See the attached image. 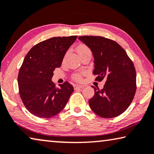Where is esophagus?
<instances>
[{"label": "esophagus", "instance_id": "esophagus-1", "mask_svg": "<svg viewBox=\"0 0 154 154\" xmlns=\"http://www.w3.org/2000/svg\"><path fill=\"white\" fill-rule=\"evenodd\" d=\"M82 88H83V86L81 85H74V89L75 90H79V89H81Z\"/></svg>", "mask_w": 154, "mask_h": 154}]
</instances>
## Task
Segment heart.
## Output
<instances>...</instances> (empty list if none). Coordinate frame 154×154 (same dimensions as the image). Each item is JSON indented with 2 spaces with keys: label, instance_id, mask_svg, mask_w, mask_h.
Returning <instances> with one entry per match:
<instances>
[{
  "label": "heart",
  "instance_id": "b5f03b06",
  "mask_svg": "<svg viewBox=\"0 0 154 154\" xmlns=\"http://www.w3.org/2000/svg\"><path fill=\"white\" fill-rule=\"evenodd\" d=\"M90 51V49L89 48L88 46L85 44H80V45L77 47V52L79 53V55H81L83 53H86V52H89ZM82 73H75V74L73 75V79L76 81H81L82 79Z\"/></svg>",
  "mask_w": 154,
  "mask_h": 154
}]
</instances>
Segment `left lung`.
<instances>
[{
	"label": "left lung",
	"instance_id": "1",
	"mask_svg": "<svg viewBox=\"0 0 154 154\" xmlns=\"http://www.w3.org/2000/svg\"><path fill=\"white\" fill-rule=\"evenodd\" d=\"M79 39L92 51L96 81L106 80L102 90L92 86L94 95L89 100L91 109L101 117H117L128 108L134 98V64L124 48L112 39L100 36H81Z\"/></svg>",
	"mask_w": 154,
	"mask_h": 154
}]
</instances>
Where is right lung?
I'll use <instances>...</instances> for the list:
<instances>
[{
	"label": "right lung",
	"mask_w": 154,
	"mask_h": 154,
	"mask_svg": "<svg viewBox=\"0 0 154 154\" xmlns=\"http://www.w3.org/2000/svg\"><path fill=\"white\" fill-rule=\"evenodd\" d=\"M77 36L57 37L35 45L26 55L18 75L20 97L31 114L50 118L63 110L73 92L68 82L56 88L51 81Z\"/></svg>",
	"instance_id": "right-lung-1"
}]
</instances>
